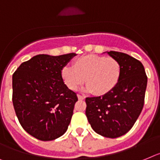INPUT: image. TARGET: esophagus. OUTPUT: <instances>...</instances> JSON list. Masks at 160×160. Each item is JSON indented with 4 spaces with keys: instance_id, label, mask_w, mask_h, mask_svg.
<instances>
[{
    "instance_id": "34e87169",
    "label": "esophagus",
    "mask_w": 160,
    "mask_h": 160,
    "mask_svg": "<svg viewBox=\"0 0 160 160\" xmlns=\"http://www.w3.org/2000/svg\"><path fill=\"white\" fill-rule=\"evenodd\" d=\"M77 97H78V99H79V100H84V99L85 98V97L82 96V95H80V94H78Z\"/></svg>"
}]
</instances>
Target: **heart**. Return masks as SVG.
Wrapping results in <instances>:
<instances>
[{
    "instance_id": "obj_1",
    "label": "heart",
    "mask_w": 160,
    "mask_h": 160,
    "mask_svg": "<svg viewBox=\"0 0 160 160\" xmlns=\"http://www.w3.org/2000/svg\"><path fill=\"white\" fill-rule=\"evenodd\" d=\"M121 67L119 62L111 57L97 54L84 55L76 58L72 68L62 69V80L71 90H76L84 82V90L93 92L95 95L103 96L113 90L119 82Z\"/></svg>"
}]
</instances>
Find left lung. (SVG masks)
I'll return each instance as SVG.
<instances>
[{
  "label": "left lung",
  "instance_id": "left-lung-1",
  "mask_svg": "<svg viewBox=\"0 0 160 160\" xmlns=\"http://www.w3.org/2000/svg\"><path fill=\"white\" fill-rule=\"evenodd\" d=\"M121 67L119 82L111 92L86 98L88 123L97 133L109 138L121 137L129 131L144 106L147 76L140 61L126 53L106 52Z\"/></svg>",
  "mask_w": 160,
  "mask_h": 160
}]
</instances>
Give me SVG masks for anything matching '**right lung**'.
Segmentation results:
<instances>
[{
  "instance_id": "1",
  "label": "right lung",
  "mask_w": 160,
  "mask_h": 160,
  "mask_svg": "<svg viewBox=\"0 0 160 160\" xmlns=\"http://www.w3.org/2000/svg\"><path fill=\"white\" fill-rule=\"evenodd\" d=\"M76 55H37L13 75L16 115L23 129L38 140H54L68 130L78 98L63 82L61 72Z\"/></svg>"
}]
</instances>
